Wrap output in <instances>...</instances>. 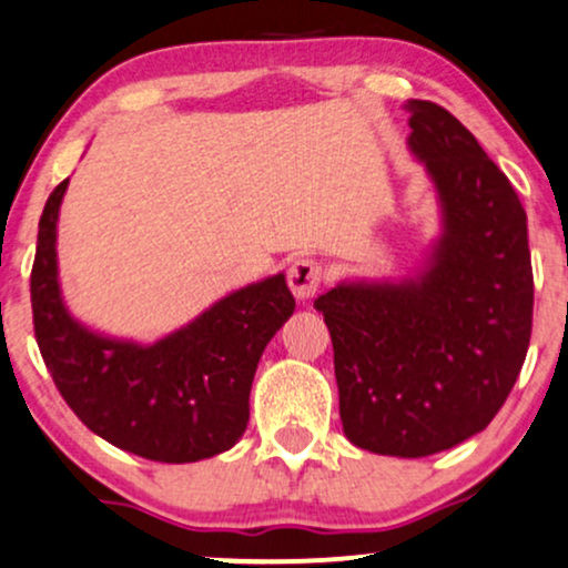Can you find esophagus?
I'll list each match as a JSON object with an SVG mask.
<instances>
[{"instance_id": "esophagus-1", "label": "esophagus", "mask_w": 568, "mask_h": 568, "mask_svg": "<svg viewBox=\"0 0 568 568\" xmlns=\"http://www.w3.org/2000/svg\"><path fill=\"white\" fill-rule=\"evenodd\" d=\"M286 282H290L292 295L297 300H307L318 292L321 282H324V265L313 257H297L295 263L286 271Z\"/></svg>"}]
</instances>
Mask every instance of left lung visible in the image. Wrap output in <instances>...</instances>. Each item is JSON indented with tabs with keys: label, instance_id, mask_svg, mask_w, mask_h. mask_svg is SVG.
I'll return each mask as SVG.
<instances>
[{
	"label": "left lung",
	"instance_id": "left-lung-1",
	"mask_svg": "<svg viewBox=\"0 0 568 568\" xmlns=\"http://www.w3.org/2000/svg\"><path fill=\"white\" fill-rule=\"evenodd\" d=\"M408 144L426 163L445 234L416 282L339 284L313 307L334 345L339 416L363 450H447L493 422L531 337L527 213L506 173L439 104L410 100Z\"/></svg>",
	"mask_w": 568,
	"mask_h": 568
}]
</instances>
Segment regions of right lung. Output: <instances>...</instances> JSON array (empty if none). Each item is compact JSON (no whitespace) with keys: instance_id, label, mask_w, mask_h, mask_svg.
<instances>
[{"instance_id":"1","label":"right lung","mask_w":568,"mask_h":568,"mask_svg":"<svg viewBox=\"0 0 568 568\" xmlns=\"http://www.w3.org/2000/svg\"><path fill=\"white\" fill-rule=\"evenodd\" d=\"M49 194L31 268L33 334L70 410L110 445L160 464L229 450L250 418L265 345L295 311L284 273L223 297L171 337L142 347L91 334L68 316L58 284V213Z\"/></svg>"}]
</instances>
